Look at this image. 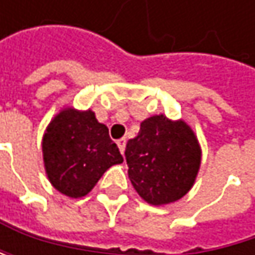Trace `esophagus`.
<instances>
[{
	"label": "esophagus",
	"instance_id": "34e87169",
	"mask_svg": "<svg viewBox=\"0 0 255 255\" xmlns=\"http://www.w3.org/2000/svg\"><path fill=\"white\" fill-rule=\"evenodd\" d=\"M126 143H127V140H126V138H120V140L117 141V144H118V147H120L121 153H124V150H126Z\"/></svg>",
	"mask_w": 255,
	"mask_h": 255
}]
</instances>
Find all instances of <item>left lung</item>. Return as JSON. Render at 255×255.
I'll use <instances>...</instances> for the list:
<instances>
[{"instance_id": "obj_1", "label": "left lung", "mask_w": 255, "mask_h": 255, "mask_svg": "<svg viewBox=\"0 0 255 255\" xmlns=\"http://www.w3.org/2000/svg\"><path fill=\"white\" fill-rule=\"evenodd\" d=\"M128 177L138 196L150 205L181 199L195 184L202 150L192 127L165 115H153L126 147Z\"/></svg>"}]
</instances>
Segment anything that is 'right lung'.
Wrapping results in <instances>:
<instances>
[{
  "mask_svg": "<svg viewBox=\"0 0 255 255\" xmlns=\"http://www.w3.org/2000/svg\"><path fill=\"white\" fill-rule=\"evenodd\" d=\"M42 159L51 186L69 198L88 195L106 170L124 161L96 114L72 106L60 109L45 128Z\"/></svg>",
  "mask_w": 255,
  "mask_h": 255,
  "instance_id": "1",
  "label": "right lung"
}]
</instances>
